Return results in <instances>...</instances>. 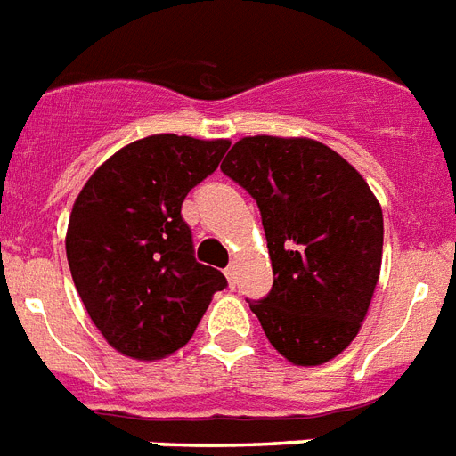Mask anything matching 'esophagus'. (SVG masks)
I'll use <instances>...</instances> for the list:
<instances>
[{"instance_id": "34e87169", "label": "esophagus", "mask_w": 456, "mask_h": 456, "mask_svg": "<svg viewBox=\"0 0 456 456\" xmlns=\"http://www.w3.org/2000/svg\"><path fill=\"white\" fill-rule=\"evenodd\" d=\"M224 273H225V280H228V284H231V287H235V280H237V268H235V265H228V268H225Z\"/></svg>"}]
</instances>
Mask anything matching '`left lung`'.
<instances>
[{
  "instance_id": "left-lung-1",
  "label": "left lung",
  "mask_w": 456,
  "mask_h": 456,
  "mask_svg": "<svg viewBox=\"0 0 456 456\" xmlns=\"http://www.w3.org/2000/svg\"><path fill=\"white\" fill-rule=\"evenodd\" d=\"M221 169L261 209L274 281L249 307L270 345L296 366L336 359L378 287V198L340 153L307 137H244Z\"/></svg>"
}]
</instances>
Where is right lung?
Here are the masks:
<instances>
[{"label": "right lung", "instance_id": "obj_1", "mask_svg": "<svg viewBox=\"0 0 456 456\" xmlns=\"http://www.w3.org/2000/svg\"><path fill=\"white\" fill-rule=\"evenodd\" d=\"M228 139L151 134L123 146L81 188L67 228L71 280L104 340L139 361L183 347L216 291L182 216L188 191L219 167Z\"/></svg>", "mask_w": 456, "mask_h": 456}]
</instances>
